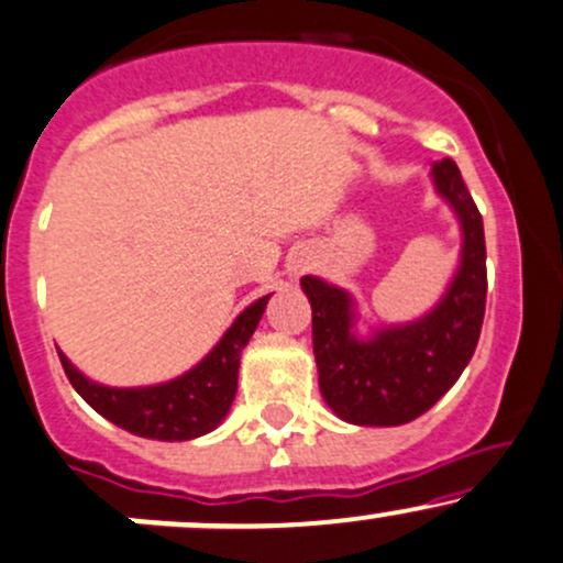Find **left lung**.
<instances>
[{"label":"left lung","mask_w":563,"mask_h":563,"mask_svg":"<svg viewBox=\"0 0 563 563\" xmlns=\"http://www.w3.org/2000/svg\"><path fill=\"white\" fill-rule=\"evenodd\" d=\"M430 176L460 219L462 258L443 299L424 318L357 339L352 296L320 277H301L312 305L320 393L350 424L393 428L422 417L452 390L478 344L486 310L484 219L454 159L432 163Z\"/></svg>","instance_id":"left-lung-1"}]
</instances>
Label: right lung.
<instances>
[{"mask_svg":"<svg viewBox=\"0 0 563 563\" xmlns=\"http://www.w3.org/2000/svg\"><path fill=\"white\" fill-rule=\"evenodd\" d=\"M269 296H262L238 314L221 342L178 379L154 387H107L90 382L71 366L64 352L60 366L71 387L117 428L154 441H191L216 430L238 393L240 352L262 320Z\"/></svg>","mask_w":563,"mask_h":563,"instance_id":"obj_1","label":"right lung"}]
</instances>
